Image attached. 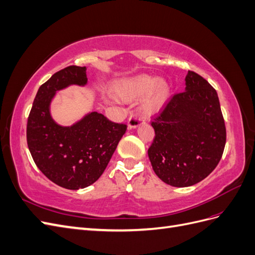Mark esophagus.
I'll list each match as a JSON object with an SVG mask.
<instances>
[{"instance_id": "esophagus-1", "label": "esophagus", "mask_w": 255, "mask_h": 255, "mask_svg": "<svg viewBox=\"0 0 255 255\" xmlns=\"http://www.w3.org/2000/svg\"><path fill=\"white\" fill-rule=\"evenodd\" d=\"M144 122V119L141 117H138L137 115H132L130 117L128 118V128H136L137 127H139L141 123Z\"/></svg>"}]
</instances>
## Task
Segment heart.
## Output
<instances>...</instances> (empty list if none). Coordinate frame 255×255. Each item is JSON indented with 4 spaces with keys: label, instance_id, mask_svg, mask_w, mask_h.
<instances>
[{
    "label": "heart",
    "instance_id": "1",
    "mask_svg": "<svg viewBox=\"0 0 255 255\" xmlns=\"http://www.w3.org/2000/svg\"><path fill=\"white\" fill-rule=\"evenodd\" d=\"M113 92L125 101H132L147 94L142 100V110L146 114H156L168 102L170 85L165 79H156L151 74H138L120 80L113 86Z\"/></svg>",
    "mask_w": 255,
    "mask_h": 255
}]
</instances>
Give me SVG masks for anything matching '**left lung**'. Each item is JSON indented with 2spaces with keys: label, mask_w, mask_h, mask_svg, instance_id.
Here are the masks:
<instances>
[{
  "label": "left lung",
  "mask_w": 255,
  "mask_h": 255,
  "mask_svg": "<svg viewBox=\"0 0 255 255\" xmlns=\"http://www.w3.org/2000/svg\"><path fill=\"white\" fill-rule=\"evenodd\" d=\"M151 125L155 137L148 155L166 184L191 186L217 167L227 130L217 91L201 75L188 71L185 91L175 94Z\"/></svg>",
  "instance_id": "left-lung-1"
}]
</instances>
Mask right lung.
<instances>
[{"instance_id":"obj_1","label":"right lung","mask_w":255,"mask_h":255,"mask_svg":"<svg viewBox=\"0 0 255 255\" xmlns=\"http://www.w3.org/2000/svg\"><path fill=\"white\" fill-rule=\"evenodd\" d=\"M86 84V67L69 66L54 73L38 89L26 127L27 145L36 166L53 183L72 190L87 187L102 175L127 130V125L97 112L71 127L53 120L50 105L56 91Z\"/></svg>"}]
</instances>
